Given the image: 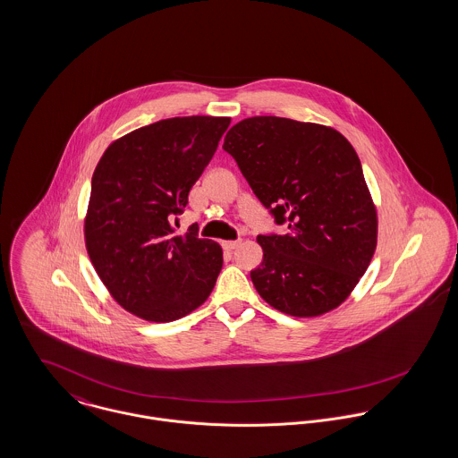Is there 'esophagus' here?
Wrapping results in <instances>:
<instances>
[{
  "label": "esophagus",
  "instance_id": "esophagus-1",
  "mask_svg": "<svg viewBox=\"0 0 458 458\" xmlns=\"http://www.w3.org/2000/svg\"><path fill=\"white\" fill-rule=\"evenodd\" d=\"M241 244H242L241 241H225V242H223V249H225V250H233V249H237Z\"/></svg>",
  "mask_w": 458,
  "mask_h": 458
}]
</instances>
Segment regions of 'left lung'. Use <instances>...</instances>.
Segmentation results:
<instances>
[{
    "mask_svg": "<svg viewBox=\"0 0 458 458\" xmlns=\"http://www.w3.org/2000/svg\"><path fill=\"white\" fill-rule=\"evenodd\" d=\"M228 151L261 204L287 223L285 235H258L261 265L250 272L259 296L293 317L340 307L368 270L378 217L359 157L338 131L282 116L235 123Z\"/></svg>",
    "mask_w": 458,
    "mask_h": 458,
    "instance_id": "1",
    "label": "left lung"
}]
</instances>
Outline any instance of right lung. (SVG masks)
I'll use <instances>...</instances> for the list:
<instances>
[{"label":"right lung","instance_id":"1","mask_svg":"<svg viewBox=\"0 0 458 458\" xmlns=\"http://www.w3.org/2000/svg\"><path fill=\"white\" fill-rule=\"evenodd\" d=\"M232 118L176 116L136 129L106 148L92 176L83 235L111 298L132 316L171 322L211 294L223 249L174 235L171 216L211 162Z\"/></svg>","mask_w":458,"mask_h":458}]
</instances>
